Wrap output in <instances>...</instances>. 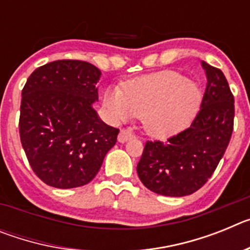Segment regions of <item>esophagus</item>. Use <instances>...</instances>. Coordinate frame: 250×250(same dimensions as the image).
Here are the masks:
<instances>
[{
	"label": "esophagus",
	"mask_w": 250,
	"mask_h": 250,
	"mask_svg": "<svg viewBox=\"0 0 250 250\" xmlns=\"http://www.w3.org/2000/svg\"><path fill=\"white\" fill-rule=\"evenodd\" d=\"M132 138H134V134H132L131 130L123 129L120 131V134H119L118 140H119V143H126L127 140H130V139H132Z\"/></svg>",
	"instance_id": "esophagus-1"
}]
</instances>
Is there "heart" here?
Here are the masks:
<instances>
[{
	"instance_id": "obj_1",
	"label": "heart",
	"mask_w": 250,
	"mask_h": 250,
	"mask_svg": "<svg viewBox=\"0 0 250 250\" xmlns=\"http://www.w3.org/2000/svg\"><path fill=\"white\" fill-rule=\"evenodd\" d=\"M199 86L175 71L140 77L120 87H110L104 106L114 120L139 116L145 129L156 136L182 131L194 121L202 105Z\"/></svg>"
}]
</instances>
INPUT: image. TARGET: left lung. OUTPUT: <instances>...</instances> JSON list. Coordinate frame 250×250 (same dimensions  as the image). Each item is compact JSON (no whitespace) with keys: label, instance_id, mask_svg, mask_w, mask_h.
<instances>
[{"label":"left lung","instance_id":"obj_1","mask_svg":"<svg viewBox=\"0 0 250 250\" xmlns=\"http://www.w3.org/2000/svg\"><path fill=\"white\" fill-rule=\"evenodd\" d=\"M207 89L190 127L167 141H146L136 171L141 183L160 195L185 196L213 175L233 132L234 96L219 68L205 61Z\"/></svg>","mask_w":250,"mask_h":250}]
</instances>
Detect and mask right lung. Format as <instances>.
Returning a JSON list of instances; mask_svg holds the SVG:
<instances>
[{
  "label": "right lung",
  "instance_id": "1",
  "mask_svg": "<svg viewBox=\"0 0 250 250\" xmlns=\"http://www.w3.org/2000/svg\"><path fill=\"white\" fill-rule=\"evenodd\" d=\"M101 71L79 60H59L36 68L22 90L20 138L31 167L59 189L86 185L116 144L119 129L92 107Z\"/></svg>",
  "mask_w": 250,
  "mask_h": 250
}]
</instances>
